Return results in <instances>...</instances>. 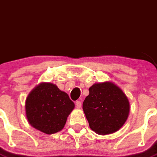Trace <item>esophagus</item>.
<instances>
[{"mask_svg":"<svg viewBox=\"0 0 157 157\" xmlns=\"http://www.w3.org/2000/svg\"><path fill=\"white\" fill-rule=\"evenodd\" d=\"M76 107H77V108H80L81 107V102L80 101H77L76 102Z\"/></svg>","mask_w":157,"mask_h":157,"instance_id":"esophagus-1","label":"esophagus"}]
</instances>
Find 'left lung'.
<instances>
[{
	"label": "left lung",
	"instance_id": "8db88e82",
	"mask_svg": "<svg viewBox=\"0 0 157 157\" xmlns=\"http://www.w3.org/2000/svg\"><path fill=\"white\" fill-rule=\"evenodd\" d=\"M90 128L98 134L118 131L129 115V103L122 90L111 82L93 84L83 103Z\"/></svg>",
	"mask_w": 157,
	"mask_h": 157
}]
</instances>
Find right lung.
I'll return each instance as SVG.
<instances>
[{
    "label": "right lung",
    "instance_id": "add662e5",
    "mask_svg": "<svg viewBox=\"0 0 157 157\" xmlns=\"http://www.w3.org/2000/svg\"><path fill=\"white\" fill-rule=\"evenodd\" d=\"M25 108L31 126L46 134H52L63 129L74 103L55 84L41 83L28 95Z\"/></svg>",
    "mask_w": 157,
    "mask_h": 157
}]
</instances>
